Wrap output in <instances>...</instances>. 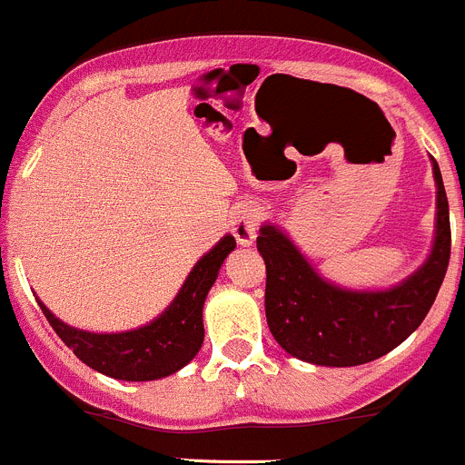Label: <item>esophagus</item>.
<instances>
[{"mask_svg": "<svg viewBox=\"0 0 465 465\" xmlns=\"http://www.w3.org/2000/svg\"><path fill=\"white\" fill-rule=\"evenodd\" d=\"M258 221H261V212H258L253 203H242L232 210V214H230V230H232V235H235V240L242 246H249L255 242Z\"/></svg>", "mask_w": 465, "mask_h": 465, "instance_id": "esophagus-1", "label": "esophagus"}]
</instances>
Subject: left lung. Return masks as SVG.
Wrapping results in <instances>:
<instances>
[{"instance_id": "obj_1", "label": "left lung", "mask_w": 465, "mask_h": 465, "mask_svg": "<svg viewBox=\"0 0 465 465\" xmlns=\"http://www.w3.org/2000/svg\"><path fill=\"white\" fill-rule=\"evenodd\" d=\"M433 180L438 212L431 253L415 274L387 291H348L330 283L279 225H262L255 244L267 267L265 316L285 352L318 366H357L394 351L421 325L452 249L450 204L436 161Z\"/></svg>"}]
</instances>
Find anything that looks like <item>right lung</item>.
I'll return each instance as SVG.
<instances>
[{"instance_id":"right-lung-1","label":"right lung","mask_w":465,"mask_h":465,"mask_svg":"<svg viewBox=\"0 0 465 465\" xmlns=\"http://www.w3.org/2000/svg\"><path fill=\"white\" fill-rule=\"evenodd\" d=\"M235 246V237L225 235L214 249L207 251L186 276L173 304L159 318L138 330L117 331V334L75 330L54 318L44 302H36L59 339L75 352L80 361L92 366L94 371L117 381H159L180 371L182 366L198 355L204 339V297L214 285L225 255Z\"/></svg>"}]
</instances>
